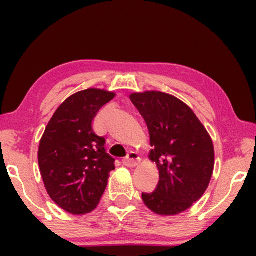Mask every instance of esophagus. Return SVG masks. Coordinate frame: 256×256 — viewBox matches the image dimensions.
<instances>
[{
	"mask_svg": "<svg viewBox=\"0 0 256 256\" xmlns=\"http://www.w3.org/2000/svg\"><path fill=\"white\" fill-rule=\"evenodd\" d=\"M140 163H141V158H140V156L134 152H129L127 157L124 160V164L128 168H135L138 166Z\"/></svg>",
	"mask_w": 256,
	"mask_h": 256,
	"instance_id": "1",
	"label": "esophagus"
}]
</instances>
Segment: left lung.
Instances as JSON below:
<instances>
[{"label": "left lung", "instance_id": "obj_1", "mask_svg": "<svg viewBox=\"0 0 256 256\" xmlns=\"http://www.w3.org/2000/svg\"><path fill=\"white\" fill-rule=\"evenodd\" d=\"M132 102L149 129V158L160 182L142 194L146 208L160 216H176L202 198L214 169V148L194 110L178 98L157 90L132 93Z\"/></svg>", "mask_w": 256, "mask_h": 256}]
</instances>
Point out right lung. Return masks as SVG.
Wrapping results in <instances>:
<instances>
[{
    "label": "right lung",
    "instance_id": "obj_1",
    "mask_svg": "<svg viewBox=\"0 0 256 256\" xmlns=\"http://www.w3.org/2000/svg\"><path fill=\"white\" fill-rule=\"evenodd\" d=\"M115 96L99 88L80 90L54 112L42 136L38 164L48 196L71 214L92 212L106 190L114 158L106 140L98 136L93 120Z\"/></svg>",
    "mask_w": 256,
    "mask_h": 256
}]
</instances>
